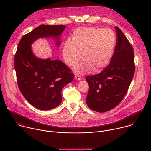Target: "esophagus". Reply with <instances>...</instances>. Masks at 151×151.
<instances>
[{
    "label": "esophagus",
    "instance_id": "obj_1",
    "mask_svg": "<svg viewBox=\"0 0 151 151\" xmlns=\"http://www.w3.org/2000/svg\"><path fill=\"white\" fill-rule=\"evenodd\" d=\"M75 79L76 80H77V81H80L81 79V76L80 75H76L75 76Z\"/></svg>",
    "mask_w": 151,
    "mask_h": 151
}]
</instances>
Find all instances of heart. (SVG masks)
<instances>
[{
  "instance_id": "b5f03b06",
  "label": "heart",
  "mask_w": 151,
  "mask_h": 151,
  "mask_svg": "<svg viewBox=\"0 0 151 151\" xmlns=\"http://www.w3.org/2000/svg\"><path fill=\"white\" fill-rule=\"evenodd\" d=\"M116 38L111 29L80 27L73 33L71 40H66L62 48L66 64L73 66L80 58L83 59L74 68L75 73L85 74L93 70H101L109 63L116 45Z\"/></svg>"
}]
</instances>
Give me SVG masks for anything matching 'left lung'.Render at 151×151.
I'll list each match as a JSON object with an SVG mask.
<instances>
[{
	"instance_id": "8db88e82",
	"label": "left lung",
	"mask_w": 151,
	"mask_h": 151,
	"mask_svg": "<svg viewBox=\"0 0 151 151\" xmlns=\"http://www.w3.org/2000/svg\"><path fill=\"white\" fill-rule=\"evenodd\" d=\"M115 28L116 41L110 64L100 73L86 77L89 85L86 103L98 112L109 111L122 100L135 71L133 47L122 31Z\"/></svg>"
}]
</instances>
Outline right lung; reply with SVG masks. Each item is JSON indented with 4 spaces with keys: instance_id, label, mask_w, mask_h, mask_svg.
<instances>
[{
    "instance_id": "add662e5",
    "label": "right lung",
    "mask_w": 151,
    "mask_h": 151,
    "mask_svg": "<svg viewBox=\"0 0 151 151\" xmlns=\"http://www.w3.org/2000/svg\"><path fill=\"white\" fill-rule=\"evenodd\" d=\"M64 25H40L21 37L15 55L14 68L19 89L36 108L48 111L61 102V90L74 78L71 69L59 60L41 59L33 54L32 44L38 39H54L60 45Z\"/></svg>"
}]
</instances>
